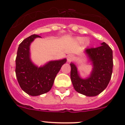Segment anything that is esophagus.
Here are the masks:
<instances>
[{"mask_svg": "<svg viewBox=\"0 0 125 125\" xmlns=\"http://www.w3.org/2000/svg\"><path fill=\"white\" fill-rule=\"evenodd\" d=\"M74 55H68L67 60L68 62H71V61L74 60Z\"/></svg>", "mask_w": 125, "mask_h": 125, "instance_id": "1", "label": "esophagus"}]
</instances>
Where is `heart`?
I'll return each instance as SVG.
<instances>
[{
  "mask_svg": "<svg viewBox=\"0 0 125 125\" xmlns=\"http://www.w3.org/2000/svg\"><path fill=\"white\" fill-rule=\"evenodd\" d=\"M85 40V38H82V37H79V38H77V41H78L79 43H82V42H84Z\"/></svg>",
  "mask_w": 125,
  "mask_h": 125,
  "instance_id": "b5f03b06",
  "label": "heart"
}]
</instances>
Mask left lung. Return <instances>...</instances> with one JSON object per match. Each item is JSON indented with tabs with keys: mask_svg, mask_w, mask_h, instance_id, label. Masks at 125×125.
<instances>
[{
	"mask_svg": "<svg viewBox=\"0 0 125 125\" xmlns=\"http://www.w3.org/2000/svg\"><path fill=\"white\" fill-rule=\"evenodd\" d=\"M92 62L93 69L90 76L82 79L79 76L77 68L71 63V79L76 92L88 96L99 95L107 87L111 79L113 69L112 49L106 43L97 48L85 50Z\"/></svg>",
	"mask_w": 125,
	"mask_h": 125,
	"instance_id": "obj_1",
	"label": "left lung"
}]
</instances>
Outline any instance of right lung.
<instances>
[{"mask_svg": "<svg viewBox=\"0 0 125 125\" xmlns=\"http://www.w3.org/2000/svg\"><path fill=\"white\" fill-rule=\"evenodd\" d=\"M38 35H32L19 44L16 58V76L23 91L31 96H38L51 89L56 75L66 59L51 61L42 67L35 66L30 59L29 46Z\"/></svg>", "mask_w": 125, "mask_h": 125, "instance_id": "add662e5", "label": "right lung"}]
</instances>
